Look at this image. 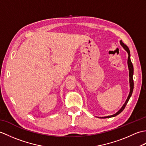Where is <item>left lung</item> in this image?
Wrapping results in <instances>:
<instances>
[{"label":"left lung","mask_w":146,"mask_h":146,"mask_svg":"<svg viewBox=\"0 0 146 146\" xmlns=\"http://www.w3.org/2000/svg\"><path fill=\"white\" fill-rule=\"evenodd\" d=\"M120 44L122 46V47L124 48L126 51L128 52V54H129V56H128V60H127V63H128V67H129V80H130V86H131V90H130V93H129V95L127 97V99L125 104H123V105L122 106V107L120 108V109L117 111V112L115 114H113L112 115H110V116H107V117H100V118H110V117H113L117 115H119L120 113L122 112V111L124 109L127 104L128 103V102L130 98H131L132 94V92H133V89H134V80H133V73H134V68H133V65L132 63L131 62V58H130V56H131V54H130V51H129V49L127 47V46L126 44H125L124 43H123L122 41H120Z\"/></svg>","instance_id":"1"}]
</instances>
